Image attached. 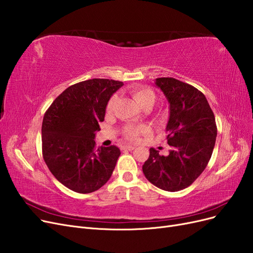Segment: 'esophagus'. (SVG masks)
<instances>
[{"mask_svg": "<svg viewBox=\"0 0 253 253\" xmlns=\"http://www.w3.org/2000/svg\"><path fill=\"white\" fill-rule=\"evenodd\" d=\"M134 149H135L134 145H129V144H125L121 147V150H125V151H132Z\"/></svg>", "mask_w": 253, "mask_h": 253, "instance_id": "esophagus-1", "label": "esophagus"}]
</instances>
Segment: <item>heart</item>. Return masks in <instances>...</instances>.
Segmentation results:
<instances>
[{
    "mask_svg": "<svg viewBox=\"0 0 253 253\" xmlns=\"http://www.w3.org/2000/svg\"><path fill=\"white\" fill-rule=\"evenodd\" d=\"M131 94L134 97L135 100L138 102L141 106L148 105V104H153L155 101V93L153 91L150 87L147 86H142V85H137L133 86L131 88ZM116 95H114L110 98V100L108 101V104H106V112H111L115 101H116ZM150 131V128L148 126L144 125H126L124 129H122V134H124V137L126 140L129 141H135L139 138V137L143 134H147Z\"/></svg>",
    "mask_w": 253,
    "mask_h": 253,
    "instance_id": "obj_1",
    "label": "heart"
}]
</instances>
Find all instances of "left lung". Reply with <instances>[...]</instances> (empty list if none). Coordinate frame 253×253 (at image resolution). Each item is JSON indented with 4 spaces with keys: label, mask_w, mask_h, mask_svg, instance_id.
I'll list each match as a JSON object with an SVG mask.
<instances>
[{
    "label": "left lung",
    "mask_w": 253,
    "mask_h": 253,
    "mask_svg": "<svg viewBox=\"0 0 253 253\" xmlns=\"http://www.w3.org/2000/svg\"><path fill=\"white\" fill-rule=\"evenodd\" d=\"M156 85L170 103V117L166 127L168 156L154 148L142 166L147 179L170 192L192 185L206 169L215 145V117L201 90L170 77L157 78Z\"/></svg>",
    "instance_id": "left-lung-1"
}]
</instances>
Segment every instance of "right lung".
Masks as SVG:
<instances>
[{"instance_id": "add662e5", "label": "right lung", "mask_w": 253, "mask_h": 253, "mask_svg": "<svg viewBox=\"0 0 253 253\" xmlns=\"http://www.w3.org/2000/svg\"><path fill=\"white\" fill-rule=\"evenodd\" d=\"M121 81L90 79L67 87L42 122V154L55 177L77 193H91L108 181L120 156L116 145L96 148V132Z\"/></svg>"}]
</instances>
